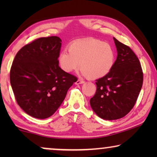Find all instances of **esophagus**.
<instances>
[{"mask_svg":"<svg viewBox=\"0 0 157 157\" xmlns=\"http://www.w3.org/2000/svg\"><path fill=\"white\" fill-rule=\"evenodd\" d=\"M85 81L82 80V79H78V80L76 81V84H81V83H83Z\"/></svg>","mask_w":157,"mask_h":157,"instance_id":"esophagus-1","label":"esophagus"}]
</instances>
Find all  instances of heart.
<instances>
[{
	"label": "heart",
	"mask_w": 157,
	"mask_h": 157,
	"mask_svg": "<svg viewBox=\"0 0 157 157\" xmlns=\"http://www.w3.org/2000/svg\"><path fill=\"white\" fill-rule=\"evenodd\" d=\"M59 56V63L64 71L70 73L79 67L88 78H98L112 68L115 52L110 44L98 39L76 41Z\"/></svg>",
	"instance_id": "1"
}]
</instances>
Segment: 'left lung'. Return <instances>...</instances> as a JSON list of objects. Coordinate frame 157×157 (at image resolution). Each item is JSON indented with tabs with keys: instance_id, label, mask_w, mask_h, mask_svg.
<instances>
[{
	"instance_id": "left-lung-1",
	"label": "left lung",
	"mask_w": 157,
	"mask_h": 157,
	"mask_svg": "<svg viewBox=\"0 0 157 157\" xmlns=\"http://www.w3.org/2000/svg\"><path fill=\"white\" fill-rule=\"evenodd\" d=\"M117 58L110 71L96 80V91L90 99L94 112L106 120L119 119L130 112L143 84L140 61L134 51L113 38Z\"/></svg>"
}]
</instances>
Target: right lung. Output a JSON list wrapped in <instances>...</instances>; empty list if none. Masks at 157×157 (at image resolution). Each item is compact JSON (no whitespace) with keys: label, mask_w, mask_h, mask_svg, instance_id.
<instances>
[{"label":"right lung","mask_w":157,"mask_h":157,"mask_svg":"<svg viewBox=\"0 0 157 157\" xmlns=\"http://www.w3.org/2000/svg\"><path fill=\"white\" fill-rule=\"evenodd\" d=\"M61 40L58 36L38 38L16 53L10 81L18 104L37 119L51 117L61 106L77 77L59 66Z\"/></svg>","instance_id":"obj_1"}]
</instances>
